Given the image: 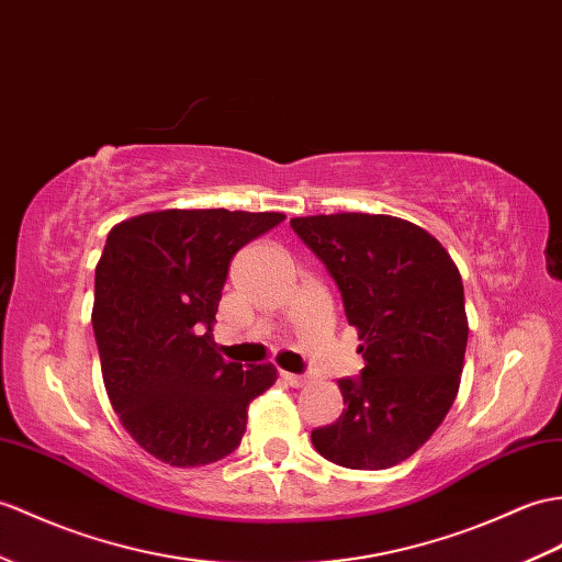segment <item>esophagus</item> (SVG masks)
Instances as JSON below:
<instances>
[{
  "label": "esophagus",
  "instance_id": "1",
  "mask_svg": "<svg viewBox=\"0 0 562 562\" xmlns=\"http://www.w3.org/2000/svg\"><path fill=\"white\" fill-rule=\"evenodd\" d=\"M280 375H282V381H284L286 385H292V387H304V385H308V375H296V373H290V371H282Z\"/></svg>",
  "mask_w": 562,
  "mask_h": 562
}]
</instances>
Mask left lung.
Returning <instances> with one entry per match:
<instances>
[{"label": "left lung", "mask_w": 562, "mask_h": 562, "mask_svg": "<svg viewBox=\"0 0 562 562\" xmlns=\"http://www.w3.org/2000/svg\"><path fill=\"white\" fill-rule=\"evenodd\" d=\"M342 292L367 367L337 381L347 407L311 434L325 460L387 469L436 434L460 390L467 311L460 270L434 234L369 213L292 217Z\"/></svg>", "instance_id": "left-lung-1"}]
</instances>
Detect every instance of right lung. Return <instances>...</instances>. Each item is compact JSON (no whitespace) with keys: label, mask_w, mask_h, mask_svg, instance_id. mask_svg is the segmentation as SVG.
<instances>
[{"label":"right lung","mask_w":562,"mask_h":562,"mask_svg":"<svg viewBox=\"0 0 562 562\" xmlns=\"http://www.w3.org/2000/svg\"><path fill=\"white\" fill-rule=\"evenodd\" d=\"M284 213L155 211L108 234L95 266L93 330L112 407L138 446L169 467L239 448L246 409L278 381L272 363L220 357L213 323L229 260Z\"/></svg>","instance_id":"add662e5"}]
</instances>
